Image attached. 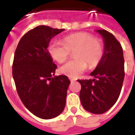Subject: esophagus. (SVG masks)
<instances>
[{
	"instance_id": "esophagus-1",
	"label": "esophagus",
	"mask_w": 135,
	"mask_h": 135,
	"mask_svg": "<svg viewBox=\"0 0 135 135\" xmlns=\"http://www.w3.org/2000/svg\"><path fill=\"white\" fill-rule=\"evenodd\" d=\"M69 79H70L71 82H74V81L76 80V79H72V78H69Z\"/></svg>"
}]
</instances>
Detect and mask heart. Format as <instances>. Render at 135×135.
Wrapping results in <instances>:
<instances>
[{"label":"heart","instance_id":"obj_1","mask_svg":"<svg viewBox=\"0 0 135 135\" xmlns=\"http://www.w3.org/2000/svg\"><path fill=\"white\" fill-rule=\"evenodd\" d=\"M47 51L50 57L58 63H63L74 52V59L66 62L59 69L64 75L76 78L88 67L93 68L98 64L103 56V45L101 40L93 37L88 32H77L64 37L62 42H50Z\"/></svg>","mask_w":135,"mask_h":135}]
</instances>
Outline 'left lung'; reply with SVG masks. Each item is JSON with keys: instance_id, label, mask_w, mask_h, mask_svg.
<instances>
[{"instance_id": "obj_1", "label": "left lung", "mask_w": 135, "mask_h": 135, "mask_svg": "<svg viewBox=\"0 0 135 135\" xmlns=\"http://www.w3.org/2000/svg\"><path fill=\"white\" fill-rule=\"evenodd\" d=\"M97 32L103 37L104 53L95 69L94 79H78L81 85L79 98L83 108L89 112L101 114L116 103L124 78V59L120 42L105 30Z\"/></svg>"}]
</instances>
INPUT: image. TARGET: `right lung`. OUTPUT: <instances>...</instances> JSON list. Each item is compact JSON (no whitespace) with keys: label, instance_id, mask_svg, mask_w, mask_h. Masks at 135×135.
<instances>
[{"label":"right lung","instance_id":"1","mask_svg":"<svg viewBox=\"0 0 135 135\" xmlns=\"http://www.w3.org/2000/svg\"><path fill=\"white\" fill-rule=\"evenodd\" d=\"M64 30L37 26L22 37L14 53L12 74L18 95L40 119L55 118L66 105L70 81L65 75L53 76L57 66L47 51L50 40Z\"/></svg>","mask_w":135,"mask_h":135}]
</instances>
